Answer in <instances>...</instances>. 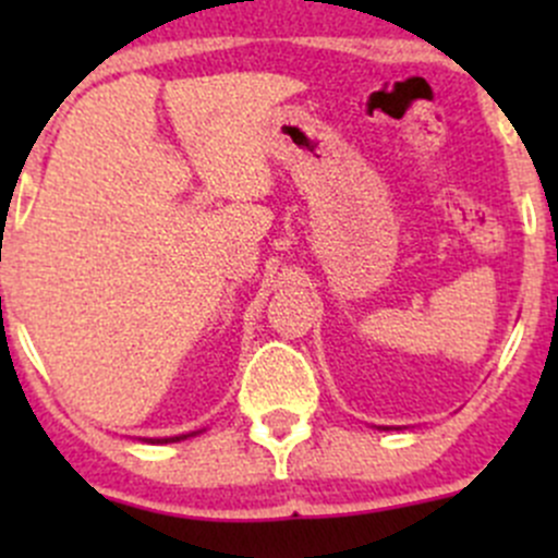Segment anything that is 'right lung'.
<instances>
[{"label":"right lung","instance_id":"right-lung-1","mask_svg":"<svg viewBox=\"0 0 558 558\" xmlns=\"http://www.w3.org/2000/svg\"><path fill=\"white\" fill-rule=\"evenodd\" d=\"M194 435H199V432H191V435H178V437H159V440H148V442H180L185 440V437H194Z\"/></svg>","mask_w":558,"mask_h":558}]
</instances>
